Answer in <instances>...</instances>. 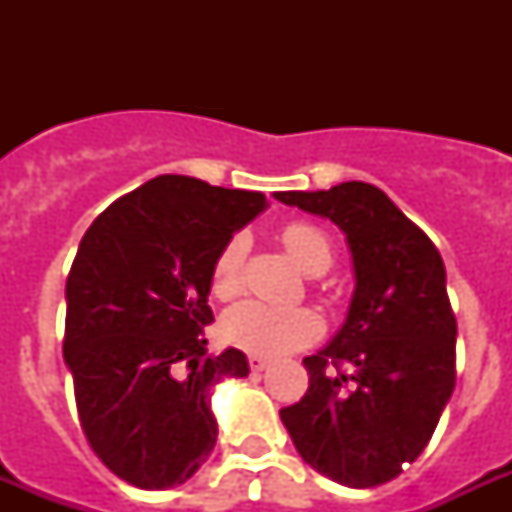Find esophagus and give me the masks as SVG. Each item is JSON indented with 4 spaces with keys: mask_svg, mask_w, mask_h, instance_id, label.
Segmentation results:
<instances>
[{
    "mask_svg": "<svg viewBox=\"0 0 512 512\" xmlns=\"http://www.w3.org/2000/svg\"><path fill=\"white\" fill-rule=\"evenodd\" d=\"M247 364H249V369H252V372H263L265 366H268V358L257 356V353H249Z\"/></svg>",
    "mask_w": 512,
    "mask_h": 512,
    "instance_id": "1",
    "label": "esophagus"
}]
</instances>
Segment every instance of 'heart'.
Wrapping results in <instances>:
<instances>
[{
	"label": "heart",
	"mask_w": 512,
	"mask_h": 512,
	"mask_svg": "<svg viewBox=\"0 0 512 512\" xmlns=\"http://www.w3.org/2000/svg\"><path fill=\"white\" fill-rule=\"evenodd\" d=\"M281 241L297 265L308 273H324L335 260V249L327 233L308 220H292L284 225ZM244 255H247L244 236H231L215 255L209 268V292L217 300H231L241 292ZM220 329L231 345L249 353H289L311 345L321 335V319L311 308H273L249 300L225 313Z\"/></svg>",
	"instance_id": "b5f03b06"
}]
</instances>
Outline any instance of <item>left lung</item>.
Returning <instances> with one entry per match:
<instances>
[{"instance_id":"left-lung-1","label":"left lung","mask_w":512,"mask_h":512,"mask_svg":"<svg viewBox=\"0 0 512 512\" xmlns=\"http://www.w3.org/2000/svg\"><path fill=\"white\" fill-rule=\"evenodd\" d=\"M276 199L335 220L356 268L348 321L303 358L308 390L281 422L300 457L337 484H388L428 446L457 380L444 260L377 185L350 180Z\"/></svg>"}]
</instances>
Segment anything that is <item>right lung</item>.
Segmentation results:
<instances>
[{
    "mask_svg": "<svg viewBox=\"0 0 512 512\" xmlns=\"http://www.w3.org/2000/svg\"><path fill=\"white\" fill-rule=\"evenodd\" d=\"M265 193L159 175L124 193L84 233L66 281L63 356L79 425L114 476L172 489L217 441L209 390L244 377L247 356H209V268Z\"/></svg>",
    "mask_w": 512,
    "mask_h": 512,
    "instance_id": "obj_1",
    "label": "right lung"
}]
</instances>
